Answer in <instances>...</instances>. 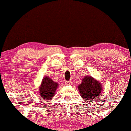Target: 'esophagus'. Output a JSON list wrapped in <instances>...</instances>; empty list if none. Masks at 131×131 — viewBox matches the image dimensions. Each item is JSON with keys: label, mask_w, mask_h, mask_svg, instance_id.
Segmentation results:
<instances>
[{"label": "esophagus", "mask_w": 131, "mask_h": 131, "mask_svg": "<svg viewBox=\"0 0 131 131\" xmlns=\"http://www.w3.org/2000/svg\"><path fill=\"white\" fill-rule=\"evenodd\" d=\"M72 81H65V85H72Z\"/></svg>", "instance_id": "esophagus-1"}]
</instances>
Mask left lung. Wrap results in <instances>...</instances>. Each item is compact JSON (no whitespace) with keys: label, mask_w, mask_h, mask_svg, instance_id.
Instances as JSON below:
<instances>
[{"label":"left lung","mask_w":131,"mask_h":131,"mask_svg":"<svg viewBox=\"0 0 131 131\" xmlns=\"http://www.w3.org/2000/svg\"><path fill=\"white\" fill-rule=\"evenodd\" d=\"M80 94L85 101H93L99 97L102 91V84L99 81L91 76H85L82 79L81 83L79 85Z\"/></svg>","instance_id":"left-lung-1"}]
</instances>
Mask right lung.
Wrapping results in <instances>:
<instances>
[{"label":"right lung","mask_w":131,"mask_h":131,"mask_svg":"<svg viewBox=\"0 0 131 131\" xmlns=\"http://www.w3.org/2000/svg\"><path fill=\"white\" fill-rule=\"evenodd\" d=\"M58 87V84L48 76L44 77L39 87L40 97L47 101L53 98Z\"/></svg>","instance_id":"right-lung-1"}]
</instances>
